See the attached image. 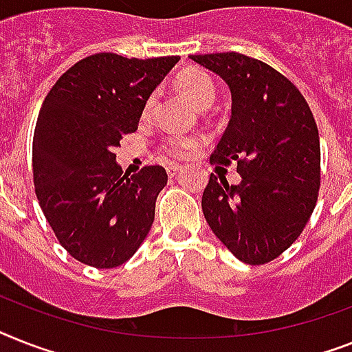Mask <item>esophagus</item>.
Returning <instances> with one entry per match:
<instances>
[{"mask_svg": "<svg viewBox=\"0 0 352 352\" xmlns=\"http://www.w3.org/2000/svg\"><path fill=\"white\" fill-rule=\"evenodd\" d=\"M165 169H167V174H169L170 178H174V176L182 170V167H179V165H167Z\"/></svg>", "mask_w": 352, "mask_h": 352, "instance_id": "obj_1", "label": "esophagus"}]
</instances>
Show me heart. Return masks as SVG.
Returning a JSON list of instances; mask_svg holds the SVG:
<instances>
[{
    "label": "heart",
    "instance_id": "b5f03b06",
    "mask_svg": "<svg viewBox=\"0 0 352 352\" xmlns=\"http://www.w3.org/2000/svg\"><path fill=\"white\" fill-rule=\"evenodd\" d=\"M178 86L185 95H187L197 107L207 109L214 98H216V86L212 82V78L207 74H203L199 69H188L183 72L178 77ZM156 106V93H151L149 97L145 98L144 107H142V115L149 117L151 113L155 111ZM203 144L201 135H170L167 136L162 144H160V153L165 158L170 160H183L188 158L194 151Z\"/></svg>",
    "mask_w": 352,
    "mask_h": 352
}]
</instances>
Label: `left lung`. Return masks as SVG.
I'll return each mask as SVG.
<instances>
[{"label": "left lung", "instance_id": "obj_1", "mask_svg": "<svg viewBox=\"0 0 352 352\" xmlns=\"http://www.w3.org/2000/svg\"><path fill=\"white\" fill-rule=\"evenodd\" d=\"M223 77L232 118L210 164L237 165L230 185L210 174L201 197L205 219L246 264L277 259L306 228L320 188V140L313 113L280 72L237 52L190 55Z\"/></svg>", "mask_w": 352, "mask_h": 352}]
</instances>
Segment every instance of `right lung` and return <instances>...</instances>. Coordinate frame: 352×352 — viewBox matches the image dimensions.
<instances>
[{
    "instance_id": "obj_1",
    "label": "right lung",
    "mask_w": 352,
    "mask_h": 352,
    "mask_svg": "<svg viewBox=\"0 0 352 352\" xmlns=\"http://www.w3.org/2000/svg\"><path fill=\"white\" fill-rule=\"evenodd\" d=\"M178 60L89 55L46 95L32 142L34 187L46 221L74 259L117 268L149 234L167 173L147 165L124 174L113 151L122 135L138 129L145 98Z\"/></svg>"
}]
</instances>
